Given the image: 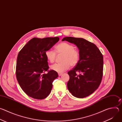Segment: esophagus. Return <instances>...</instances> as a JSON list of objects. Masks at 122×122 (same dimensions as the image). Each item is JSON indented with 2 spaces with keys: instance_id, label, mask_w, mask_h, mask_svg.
Returning <instances> with one entry per match:
<instances>
[{
  "instance_id": "34e87169",
  "label": "esophagus",
  "mask_w": 122,
  "mask_h": 122,
  "mask_svg": "<svg viewBox=\"0 0 122 122\" xmlns=\"http://www.w3.org/2000/svg\"><path fill=\"white\" fill-rule=\"evenodd\" d=\"M62 74H63L62 73H58V75H59V76H61Z\"/></svg>"
}]
</instances>
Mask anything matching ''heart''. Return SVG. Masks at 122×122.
<instances>
[{"instance_id":"b5f03b06","label":"heart","mask_w":122,"mask_h":122,"mask_svg":"<svg viewBox=\"0 0 122 122\" xmlns=\"http://www.w3.org/2000/svg\"><path fill=\"white\" fill-rule=\"evenodd\" d=\"M56 54H62L61 62L52 65L51 66V70L58 73H62L67 70L71 66L77 65L80 60V53L79 51L74 49V46L67 42H62L55 47V52L51 50L45 51V57L50 63H53L56 57Z\"/></svg>"}]
</instances>
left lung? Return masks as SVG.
<instances>
[{
	"label": "left lung",
	"mask_w": 122,
	"mask_h": 122,
	"mask_svg": "<svg viewBox=\"0 0 122 122\" xmlns=\"http://www.w3.org/2000/svg\"><path fill=\"white\" fill-rule=\"evenodd\" d=\"M77 46L79 50L80 60L67 73L69 80L67 88L75 97L83 98L93 93L99 87L103 76V57L94 43L82 38H64Z\"/></svg>",
	"instance_id": "8db88e82"
}]
</instances>
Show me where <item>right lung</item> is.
I'll use <instances>...</instances> for the list:
<instances>
[{
  "mask_svg": "<svg viewBox=\"0 0 122 122\" xmlns=\"http://www.w3.org/2000/svg\"><path fill=\"white\" fill-rule=\"evenodd\" d=\"M59 41L58 37L30 40L19 51L16 67V78L21 88L29 97L42 99L49 96L57 72L49 71L45 53ZM48 71L47 74L45 72Z\"/></svg>",
  "mask_w": 122,
  "mask_h": 122,
  "instance_id": "1",
  "label": "right lung"
}]
</instances>
